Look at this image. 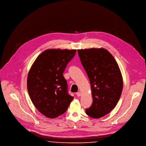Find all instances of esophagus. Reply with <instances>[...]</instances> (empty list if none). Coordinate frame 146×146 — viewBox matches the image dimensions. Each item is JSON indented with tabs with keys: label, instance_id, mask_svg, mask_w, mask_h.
I'll return each instance as SVG.
<instances>
[{
	"label": "esophagus",
	"instance_id": "34e87169",
	"mask_svg": "<svg viewBox=\"0 0 146 146\" xmlns=\"http://www.w3.org/2000/svg\"><path fill=\"white\" fill-rule=\"evenodd\" d=\"M76 95L77 97H80L82 95V93L80 92H76Z\"/></svg>",
	"mask_w": 146,
	"mask_h": 146
}]
</instances>
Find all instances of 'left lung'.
Returning a JSON list of instances; mask_svg holds the SVG:
<instances>
[{
	"mask_svg": "<svg viewBox=\"0 0 146 146\" xmlns=\"http://www.w3.org/2000/svg\"><path fill=\"white\" fill-rule=\"evenodd\" d=\"M81 62L90 82L93 102L86 113L93 118L110 113L121 97L123 79L119 66L105 49L77 50Z\"/></svg>",
	"mask_w": 146,
	"mask_h": 146,
	"instance_id": "1",
	"label": "left lung"
}]
</instances>
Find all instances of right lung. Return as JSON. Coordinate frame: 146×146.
<instances>
[{
  "instance_id": "add662e5",
  "label": "right lung",
  "mask_w": 146,
  "mask_h": 146,
  "mask_svg": "<svg viewBox=\"0 0 146 146\" xmlns=\"http://www.w3.org/2000/svg\"><path fill=\"white\" fill-rule=\"evenodd\" d=\"M76 52L75 49L46 50L37 57L29 71L30 97L36 109L48 117L63 114L74 98L68 93L63 73Z\"/></svg>"
}]
</instances>
